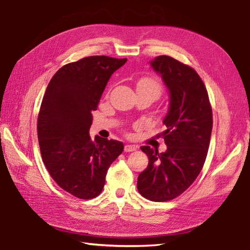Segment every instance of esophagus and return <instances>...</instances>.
I'll return each instance as SVG.
<instances>
[{"label": "esophagus", "mask_w": 250, "mask_h": 250, "mask_svg": "<svg viewBox=\"0 0 250 250\" xmlns=\"http://www.w3.org/2000/svg\"><path fill=\"white\" fill-rule=\"evenodd\" d=\"M136 150V147L134 145H130V144H126L125 146V152H131V151H134Z\"/></svg>", "instance_id": "obj_1"}]
</instances>
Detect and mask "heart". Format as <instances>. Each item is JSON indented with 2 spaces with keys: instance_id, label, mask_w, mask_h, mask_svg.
Returning <instances> with one entry per match:
<instances>
[{
  "instance_id": "heart-1",
  "label": "heart",
  "mask_w": 250,
  "mask_h": 250,
  "mask_svg": "<svg viewBox=\"0 0 250 250\" xmlns=\"http://www.w3.org/2000/svg\"><path fill=\"white\" fill-rule=\"evenodd\" d=\"M137 90H147V91H150L156 95V98H158L161 93V84L155 78L145 77L137 83Z\"/></svg>"
}]
</instances>
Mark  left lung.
I'll list each match as a JSON object with an SVG mask.
<instances>
[{
  "label": "left lung",
  "instance_id": "1",
  "mask_svg": "<svg viewBox=\"0 0 250 250\" xmlns=\"http://www.w3.org/2000/svg\"><path fill=\"white\" fill-rule=\"evenodd\" d=\"M169 92V107L161 134L166 152L142 146L149 159L137 178V190L153 202L171 201L185 192L204 166L209 147L213 111L199 74L172 57L159 56L150 62Z\"/></svg>",
  "mask_w": 250,
  "mask_h": 250
}]
</instances>
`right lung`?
<instances>
[{"label":"right lung","mask_w":250,"mask_h":250,"mask_svg":"<svg viewBox=\"0 0 250 250\" xmlns=\"http://www.w3.org/2000/svg\"><path fill=\"white\" fill-rule=\"evenodd\" d=\"M126 59L86 57L63 65L47 86L37 117L42 159L66 192L89 200L102 192L107 169L121 152L119 141L89 135L107 82Z\"/></svg>","instance_id":"obj_1"}]
</instances>
